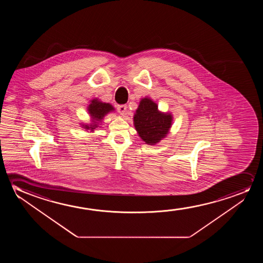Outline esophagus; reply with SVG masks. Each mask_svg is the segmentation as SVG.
I'll return each instance as SVG.
<instances>
[{"label": "esophagus", "mask_w": 263, "mask_h": 263, "mask_svg": "<svg viewBox=\"0 0 263 263\" xmlns=\"http://www.w3.org/2000/svg\"><path fill=\"white\" fill-rule=\"evenodd\" d=\"M118 112H119L120 115H125L126 111V105H119L118 106Z\"/></svg>", "instance_id": "obj_1"}]
</instances>
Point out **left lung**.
<instances>
[{
    "instance_id": "obj_1",
    "label": "left lung",
    "mask_w": 263,
    "mask_h": 263,
    "mask_svg": "<svg viewBox=\"0 0 263 263\" xmlns=\"http://www.w3.org/2000/svg\"><path fill=\"white\" fill-rule=\"evenodd\" d=\"M171 113L160 111L150 98H143L134 115V126L145 144H158L169 133L173 123Z\"/></svg>"
}]
</instances>
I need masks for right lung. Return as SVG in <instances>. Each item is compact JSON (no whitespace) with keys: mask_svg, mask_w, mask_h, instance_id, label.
<instances>
[{"mask_svg":"<svg viewBox=\"0 0 263 263\" xmlns=\"http://www.w3.org/2000/svg\"><path fill=\"white\" fill-rule=\"evenodd\" d=\"M87 110L90 114L91 122L90 124H83L82 126L86 130H90V132H93L95 128L99 127L100 123L104 119L105 116L109 112L114 111L115 108L111 104L102 102L96 98L90 101V104L88 106Z\"/></svg>","mask_w":263,"mask_h":263,"instance_id":"right-lung-1","label":"right lung"}]
</instances>
